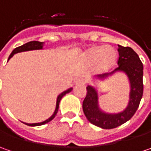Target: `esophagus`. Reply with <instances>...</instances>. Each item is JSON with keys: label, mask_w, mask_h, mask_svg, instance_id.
<instances>
[{"label": "esophagus", "mask_w": 151, "mask_h": 151, "mask_svg": "<svg viewBox=\"0 0 151 151\" xmlns=\"http://www.w3.org/2000/svg\"><path fill=\"white\" fill-rule=\"evenodd\" d=\"M86 84V81H85V80L83 79H79L76 81V85L77 86H82V85Z\"/></svg>", "instance_id": "1"}]
</instances>
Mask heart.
Returning a JSON list of instances; mask_svg holds the SVG:
<instances>
[{"label":"heart","mask_w":151,"mask_h":151,"mask_svg":"<svg viewBox=\"0 0 151 151\" xmlns=\"http://www.w3.org/2000/svg\"><path fill=\"white\" fill-rule=\"evenodd\" d=\"M117 51L108 46H94L86 52L85 60L89 65H94L97 72H106L116 64Z\"/></svg>","instance_id":"b5f03b06"}]
</instances>
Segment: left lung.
Wrapping results in <instances>:
<instances>
[{
	"instance_id": "8db88e82",
	"label": "left lung",
	"mask_w": 151,
	"mask_h": 151,
	"mask_svg": "<svg viewBox=\"0 0 151 151\" xmlns=\"http://www.w3.org/2000/svg\"><path fill=\"white\" fill-rule=\"evenodd\" d=\"M119 60L118 65L112 73L99 75L100 79L106 78L115 71L122 70L127 74L131 86L129 102L124 112L117 114H109L101 112L98 107V97L95 89L87 86V93L85 97L82 107L87 120L91 124L101 129H110L117 128L126 123L134 115L139 106L144 91L143 85V64L136 53L129 47L118 45Z\"/></svg>"
}]
</instances>
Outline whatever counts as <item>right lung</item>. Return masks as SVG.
<instances>
[{
    "instance_id": "obj_1",
    "label": "right lung",
    "mask_w": 151,
    "mask_h": 151,
    "mask_svg": "<svg viewBox=\"0 0 151 151\" xmlns=\"http://www.w3.org/2000/svg\"><path fill=\"white\" fill-rule=\"evenodd\" d=\"M43 42H38V41H31V42H28V43H27V44H23V45H22L20 47H17V48H16L12 52V54L10 55L8 58V60L15 55V54H17V53H18V52H22V51H27V50H41V49H43ZM72 91V88H70V89H68L65 91H64V92H62L61 94L59 95L58 96V98H57V102H56V107H55V111L54 114L50 117V119H48L47 120H45L44 122H42V123H38V124H26L27 125H28V126H39V125H43L45 124H47V123H49L50 122L52 119H54L55 117V115L57 114L58 113V109H59V104H60V101L61 98L63 97V96H65V94L67 93H69V92H70ZM25 124V123H24Z\"/></svg>"
}]
</instances>
